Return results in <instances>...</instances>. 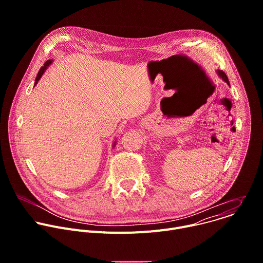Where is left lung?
Segmentation results:
<instances>
[{
  "mask_svg": "<svg viewBox=\"0 0 263 263\" xmlns=\"http://www.w3.org/2000/svg\"><path fill=\"white\" fill-rule=\"evenodd\" d=\"M217 72H218V74H219V77L224 81V82H227V84H229V80H228V77H227V74L224 73L222 70H217ZM230 85V84H229Z\"/></svg>",
  "mask_w": 263,
  "mask_h": 263,
  "instance_id": "8db88e82",
  "label": "left lung"
}]
</instances>
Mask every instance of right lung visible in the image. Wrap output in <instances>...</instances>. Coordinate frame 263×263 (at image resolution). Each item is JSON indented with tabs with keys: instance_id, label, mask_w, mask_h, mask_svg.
<instances>
[{
	"instance_id": "obj_1",
	"label": "right lung",
	"mask_w": 263,
	"mask_h": 263,
	"mask_svg": "<svg viewBox=\"0 0 263 263\" xmlns=\"http://www.w3.org/2000/svg\"><path fill=\"white\" fill-rule=\"evenodd\" d=\"M51 60H48V61H46L45 62V64H44V66H42V68L40 69V71H39V73H37V76H36V79H35V85L37 84V82H39V80L42 78V76H43V73L45 72V70L47 69V67L51 64Z\"/></svg>"
}]
</instances>
